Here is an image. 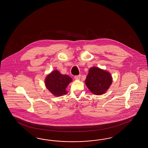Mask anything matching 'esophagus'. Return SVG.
Wrapping results in <instances>:
<instances>
[{
  "label": "esophagus",
  "mask_w": 148,
  "mask_h": 148,
  "mask_svg": "<svg viewBox=\"0 0 148 148\" xmlns=\"http://www.w3.org/2000/svg\"><path fill=\"white\" fill-rule=\"evenodd\" d=\"M80 75H75V76H74V78H75V80H80Z\"/></svg>",
  "instance_id": "esophagus-1"
}]
</instances>
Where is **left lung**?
<instances>
[{
	"instance_id": "1",
	"label": "left lung",
	"mask_w": 148,
	"mask_h": 148,
	"mask_svg": "<svg viewBox=\"0 0 148 148\" xmlns=\"http://www.w3.org/2000/svg\"><path fill=\"white\" fill-rule=\"evenodd\" d=\"M112 82V76L110 73L95 67L90 68L85 80L88 88L95 95L105 93Z\"/></svg>"
}]
</instances>
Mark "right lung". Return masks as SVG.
<instances>
[{
	"label": "right lung",
	"mask_w": 148,
	"mask_h": 148,
	"mask_svg": "<svg viewBox=\"0 0 148 148\" xmlns=\"http://www.w3.org/2000/svg\"><path fill=\"white\" fill-rule=\"evenodd\" d=\"M72 81L70 76L62 75L58 71H54L47 76L45 84L51 93L60 97L67 93L66 88Z\"/></svg>",
	"instance_id": "1"
}]
</instances>
